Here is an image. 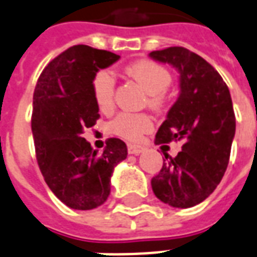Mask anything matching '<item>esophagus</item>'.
<instances>
[{
  "label": "esophagus",
  "instance_id": "esophagus-1",
  "mask_svg": "<svg viewBox=\"0 0 257 257\" xmlns=\"http://www.w3.org/2000/svg\"><path fill=\"white\" fill-rule=\"evenodd\" d=\"M144 150H146V148H144V147H142V146H135V144H131V146H128V152H129V154H132V155L142 154Z\"/></svg>",
  "mask_w": 257,
  "mask_h": 257
}]
</instances>
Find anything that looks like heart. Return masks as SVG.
<instances>
[{"label":"heart","mask_w":257,"mask_h":257,"mask_svg":"<svg viewBox=\"0 0 257 257\" xmlns=\"http://www.w3.org/2000/svg\"><path fill=\"white\" fill-rule=\"evenodd\" d=\"M126 74L142 85L148 93V103L154 107H162L167 101L166 90L172 82V75L167 67L155 60H137L126 67ZM91 89L99 110L110 114L115 106V81L107 70H99L93 76ZM154 128L152 117L147 113H121L111 121L110 132L128 142H139L143 135Z\"/></svg>","instance_id":"heart-1"}]
</instances>
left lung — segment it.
<instances>
[{
	"label": "left lung",
	"instance_id": "8db88e82",
	"mask_svg": "<svg viewBox=\"0 0 257 257\" xmlns=\"http://www.w3.org/2000/svg\"><path fill=\"white\" fill-rule=\"evenodd\" d=\"M150 56L181 74V94L160 125L155 144L183 142L175 158L168 159L164 152L163 167L151 186L162 202L187 209L205 201L226 171L236 131L232 98L217 70L187 48L168 47Z\"/></svg>",
	"mask_w": 257,
	"mask_h": 257
}]
</instances>
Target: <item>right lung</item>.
Returning a JSON list of instances; mask_svg holds the SVG:
<instances>
[{
    "label": "right lung",
    "instance_id": "add662e5",
    "mask_svg": "<svg viewBox=\"0 0 257 257\" xmlns=\"http://www.w3.org/2000/svg\"><path fill=\"white\" fill-rule=\"evenodd\" d=\"M118 59L110 51L70 47L47 64L35 87L32 133L37 164L51 191L75 210H90L106 201L113 170L128 155L120 139H109L98 154L82 137L99 118L93 76Z\"/></svg>",
    "mask_w": 257,
    "mask_h": 257
}]
</instances>
